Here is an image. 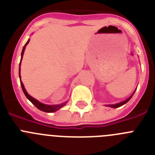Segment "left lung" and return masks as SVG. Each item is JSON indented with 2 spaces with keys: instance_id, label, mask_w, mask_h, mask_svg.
Segmentation results:
<instances>
[{
  "instance_id": "1",
  "label": "left lung",
  "mask_w": 155,
  "mask_h": 155,
  "mask_svg": "<svg viewBox=\"0 0 155 155\" xmlns=\"http://www.w3.org/2000/svg\"><path fill=\"white\" fill-rule=\"evenodd\" d=\"M133 94H132V95H131L130 97V98H127V100H125V101H124V102H120V103H117V104H115V105H109V106H110V107H112V108H118V107H120L121 105H124V104L127 103V102H128L129 100H130L131 98H132Z\"/></svg>"
}]
</instances>
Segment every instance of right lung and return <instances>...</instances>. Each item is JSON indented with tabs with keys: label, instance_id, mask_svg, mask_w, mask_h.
<instances>
[{
	"label": "right lung",
	"instance_id": "obj_1",
	"mask_svg": "<svg viewBox=\"0 0 155 155\" xmlns=\"http://www.w3.org/2000/svg\"><path fill=\"white\" fill-rule=\"evenodd\" d=\"M28 42H29V39H28V42L25 43V46L23 47L22 52H21V60H22V57H23V54H24V51H25V46L28 44ZM21 61H20V65H21ZM20 65H19V67H20ZM19 78H20V82H21V87H22V91H23V92H24V94H25V96L27 97V98L29 100L30 102L33 104V105H35L37 109H39V110L42 111V112H45V113H54V112H56V111H57L58 109H60L61 107L64 106V105L67 104V102H64V103L60 104V105H45V104L41 103V102H39V101H37L36 99H35L34 98H32L31 95H29V94L27 93L26 90H25V87H24V84H23V83L21 82V76H20V68H19Z\"/></svg>",
	"mask_w": 155,
	"mask_h": 155
}]
</instances>
